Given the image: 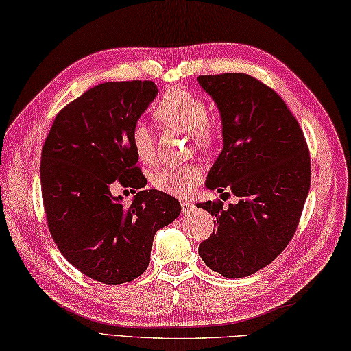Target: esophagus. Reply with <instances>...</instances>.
Returning a JSON list of instances; mask_svg holds the SVG:
<instances>
[{
	"mask_svg": "<svg viewBox=\"0 0 351 351\" xmlns=\"http://www.w3.org/2000/svg\"><path fill=\"white\" fill-rule=\"evenodd\" d=\"M180 206H182V214L183 215H186V214H189L191 210H193V208H194V204L193 203H189V202H180Z\"/></svg>",
	"mask_w": 351,
	"mask_h": 351,
	"instance_id": "1",
	"label": "esophagus"
}]
</instances>
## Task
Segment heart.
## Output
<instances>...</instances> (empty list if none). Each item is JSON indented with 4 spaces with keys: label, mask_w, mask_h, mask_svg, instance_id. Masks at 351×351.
<instances>
[{
    "label": "heart",
    "mask_w": 351,
    "mask_h": 351,
    "mask_svg": "<svg viewBox=\"0 0 351 351\" xmlns=\"http://www.w3.org/2000/svg\"><path fill=\"white\" fill-rule=\"evenodd\" d=\"M158 122L171 128L188 131L193 142L202 149H210L217 141V125L208 117V108L203 99L188 90L176 88L168 91L154 108ZM131 143L142 162L154 158V134L149 125L138 121L131 131ZM202 169L197 165H167L153 176V183L163 193L186 197L202 182Z\"/></svg>",
    "instance_id": "heart-1"
}]
</instances>
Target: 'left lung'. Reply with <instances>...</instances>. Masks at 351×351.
I'll list each match as a JSON object with an SVG mask.
<instances>
[{"mask_svg": "<svg viewBox=\"0 0 351 351\" xmlns=\"http://www.w3.org/2000/svg\"><path fill=\"white\" fill-rule=\"evenodd\" d=\"M200 87L221 117L223 149L206 188L229 189L238 203H198L215 217L198 254L226 278H243L278 256L298 226L310 189V154L302 130L275 91L244 73L204 75Z\"/></svg>", "mask_w": 351, "mask_h": 351, "instance_id": "1", "label": "left lung"}]
</instances>
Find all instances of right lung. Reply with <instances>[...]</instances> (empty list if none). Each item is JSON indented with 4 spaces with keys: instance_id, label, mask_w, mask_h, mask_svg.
I'll use <instances>...</instances> for the list:
<instances>
[{
    "instance_id": "1",
    "label": "right lung",
    "mask_w": 351,
    "mask_h": 351,
    "mask_svg": "<svg viewBox=\"0 0 351 351\" xmlns=\"http://www.w3.org/2000/svg\"><path fill=\"white\" fill-rule=\"evenodd\" d=\"M157 93L151 81L99 84L59 111L44 142L39 174L50 234L65 260L99 282L141 276L156 232L180 215L177 198L162 191H138L130 206L111 194L116 183L147 184L131 131Z\"/></svg>"
}]
</instances>
